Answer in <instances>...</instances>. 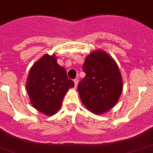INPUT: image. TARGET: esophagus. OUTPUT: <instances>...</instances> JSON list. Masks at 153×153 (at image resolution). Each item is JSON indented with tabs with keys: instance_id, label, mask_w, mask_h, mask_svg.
Returning <instances> with one entry per match:
<instances>
[{
	"instance_id": "esophagus-1",
	"label": "esophagus",
	"mask_w": 153,
	"mask_h": 153,
	"mask_svg": "<svg viewBox=\"0 0 153 153\" xmlns=\"http://www.w3.org/2000/svg\"><path fill=\"white\" fill-rule=\"evenodd\" d=\"M74 84H75V87H77V84H78V79L77 78L74 79Z\"/></svg>"
}]
</instances>
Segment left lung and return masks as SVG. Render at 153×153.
<instances>
[{
  "mask_svg": "<svg viewBox=\"0 0 153 153\" xmlns=\"http://www.w3.org/2000/svg\"><path fill=\"white\" fill-rule=\"evenodd\" d=\"M86 76L77 86L83 105L95 114L107 112L123 91V79L117 63L106 51H92L82 66Z\"/></svg>",
  "mask_w": 153,
  "mask_h": 153,
  "instance_id": "1",
  "label": "left lung"
}]
</instances>
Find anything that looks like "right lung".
I'll return each instance as SVG.
<instances>
[{
  "instance_id": "1",
  "label": "right lung",
  "mask_w": 153,
  "mask_h": 153,
  "mask_svg": "<svg viewBox=\"0 0 153 153\" xmlns=\"http://www.w3.org/2000/svg\"><path fill=\"white\" fill-rule=\"evenodd\" d=\"M74 82L55 55L46 54L31 66L26 80V91L31 105L43 114L52 116L60 109L67 91Z\"/></svg>"
}]
</instances>
